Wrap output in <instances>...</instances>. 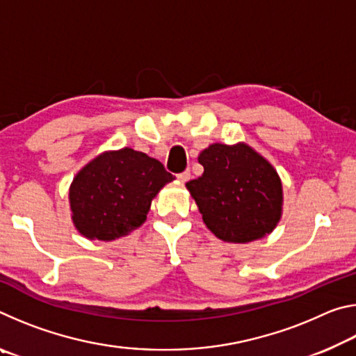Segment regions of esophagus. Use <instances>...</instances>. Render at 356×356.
Segmentation results:
<instances>
[{
    "instance_id": "esophagus-1",
    "label": "esophagus",
    "mask_w": 356,
    "mask_h": 356,
    "mask_svg": "<svg viewBox=\"0 0 356 356\" xmlns=\"http://www.w3.org/2000/svg\"><path fill=\"white\" fill-rule=\"evenodd\" d=\"M177 179H179L180 182H182V184L188 182V180L191 179V172H190V171H184V172H180V174H177Z\"/></svg>"
}]
</instances>
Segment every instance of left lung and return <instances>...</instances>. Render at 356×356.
Returning a JSON list of instances; mask_svg holds the SVG:
<instances>
[{
	"label": "left lung",
	"mask_w": 356,
	"mask_h": 356,
	"mask_svg": "<svg viewBox=\"0 0 356 356\" xmlns=\"http://www.w3.org/2000/svg\"><path fill=\"white\" fill-rule=\"evenodd\" d=\"M201 177L186 182L202 221L227 243L272 234L282 216V184L267 159L246 143H215L197 156Z\"/></svg>",
	"instance_id": "left-lung-1"
}]
</instances>
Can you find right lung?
<instances>
[{
	"instance_id": "right-lung-1",
	"label": "right lung",
	"mask_w": 356,
	"mask_h": 356,
	"mask_svg": "<svg viewBox=\"0 0 356 356\" xmlns=\"http://www.w3.org/2000/svg\"><path fill=\"white\" fill-rule=\"evenodd\" d=\"M174 176L140 150H105L76 172L69 188L72 221L89 240L129 236L147 218L154 197Z\"/></svg>"
}]
</instances>
